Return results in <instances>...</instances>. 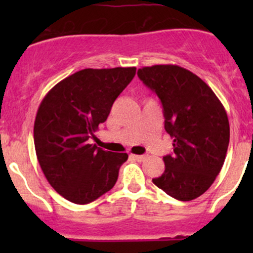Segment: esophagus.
<instances>
[{
    "instance_id": "1",
    "label": "esophagus",
    "mask_w": 253,
    "mask_h": 253,
    "mask_svg": "<svg viewBox=\"0 0 253 253\" xmlns=\"http://www.w3.org/2000/svg\"><path fill=\"white\" fill-rule=\"evenodd\" d=\"M131 158H133L134 160H137V162H144V159L147 157L145 155H136V154H131Z\"/></svg>"
}]
</instances>
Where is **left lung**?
I'll list each match as a JSON object with an SVG mask.
<instances>
[{
    "mask_svg": "<svg viewBox=\"0 0 253 253\" xmlns=\"http://www.w3.org/2000/svg\"><path fill=\"white\" fill-rule=\"evenodd\" d=\"M137 75L159 96L174 138V153L163 158L165 170L153 182L176 200H195L223 168L230 139L225 109L206 82L180 66L142 67Z\"/></svg>",
    "mask_w": 253,
    "mask_h": 253,
    "instance_id": "1",
    "label": "left lung"
}]
</instances>
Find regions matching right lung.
<instances>
[{"label":"right lung","mask_w":253,"mask_h":253,"mask_svg":"<svg viewBox=\"0 0 253 253\" xmlns=\"http://www.w3.org/2000/svg\"><path fill=\"white\" fill-rule=\"evenodd\" d=\"M134 75L136 67L85 68L42 99L34 122L35 152L48 183L70 202H93L116 183L128 155L103 150L90 138Z\"/></svg>","instance_id":"obj_1"}]
</instances>
